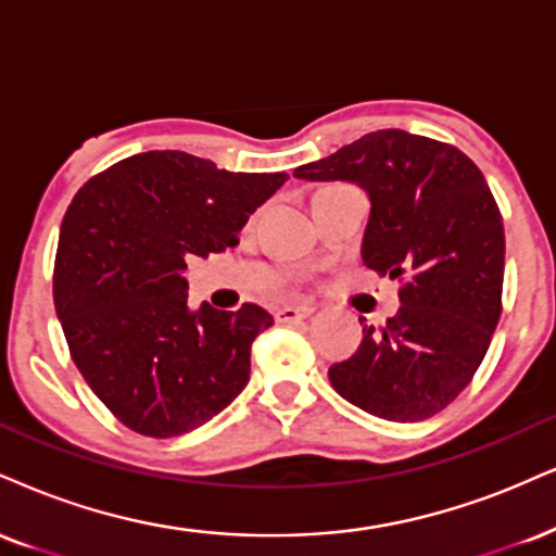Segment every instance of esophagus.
Listing matches in <instances>:
<instances>
[{
  "instance_id": "obj_1",
  "label": "esophagus",
  "mask_w": 556,
  "mask_h": 556,
  "mask_svg": "<svg viewBox=\"0 0 556 556\" xmlns=\"http://www.w3.org/2000/svg\"><path fill=\"white\" fill-rule=\"evenodd\" d=\"M313 313L311 303H298V305H285L277 311L279 324H298V320L307 318Z\"/></svg>"
}]
</instances>
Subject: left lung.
<instances>
[{"mask_svg": "<svg viewBox=\"0 0 556 556\" xmlns=\"http://www.w3.org/2000/svg\"><path fill=\"white\" fill-rule=\"evenodd\" d=\"M370 197L363 261L399 279L401 307L331 365L333 391L391 422H422L471 383L503 313L505 227L481 170L458 147L401 129L300 165ZM363 324V318H359Z\"/></svg>", "mask_w": 556, "mask_h": 556, "instance_id": "8db88e82", "label": "left lung"}]
</instances>
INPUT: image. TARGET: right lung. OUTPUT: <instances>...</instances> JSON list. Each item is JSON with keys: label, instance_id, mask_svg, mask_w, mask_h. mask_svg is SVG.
I'll list each match as a JSON object with an SVG mask.
<instances>
[{"label": "right lung", "instance_id": "obj_1", "mask_svg": "<svg viewBox=\"0 0 556 556\" xmlns=\"http://www.w3.org/2000/svg\"><path fill=\"white\" fill-rule=\"evenodd\" d=\"M287 173H230L178 150L131 155L75 193L59 232L53 305L87 386L118 422L178 438L249 383L264 307L189 311L186 261L232 249Z\"/></svg>", "mask_w": 556, "mask_h": 556}]
</instances>
